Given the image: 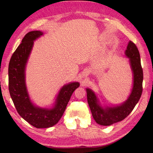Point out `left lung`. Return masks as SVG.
<instances>
[{"label":"left lung","instance_id":"8db88e82","mask_svg":"<svg viewBox=\"0 0 153 153\" xmlns=\"http://www.w3.org/2000/svg\"><path fill=\"white\" fill-rule=\"evenodd\" d=\"M129 58L134 76V84L131 93L128 99L118 106H101L95 93L87 88V97L92 116L95 122L101 126H110L125 119L131 111L141 98L143 91V73L141 64V58L138 48L135 43L129 41L125 52Z\"/></svg>","mask_w":153,"mask_h":153}]
</instances>
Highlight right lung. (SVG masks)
<instances>
[{"label": "right lung", "instance_id": "right-lung-1", "mask_svg": "<svg viewBox=\"0 0 153 153\" xmlns=\"http://www.w3.org/2000/svg\"><path fill=\"white\" fill-rule=\"evenodd\" d=\"M43 33L33 31L23 38L16 48L8 66V89L18 114L25 121L37 128H48L60 120L73 92L79 87L78 82L64 85L56 97L52 108H40L31 102L25 84V66L33 45V41Z\"/></svg>", "mask_w": 153, "mask_h": 153}]
</instances>
